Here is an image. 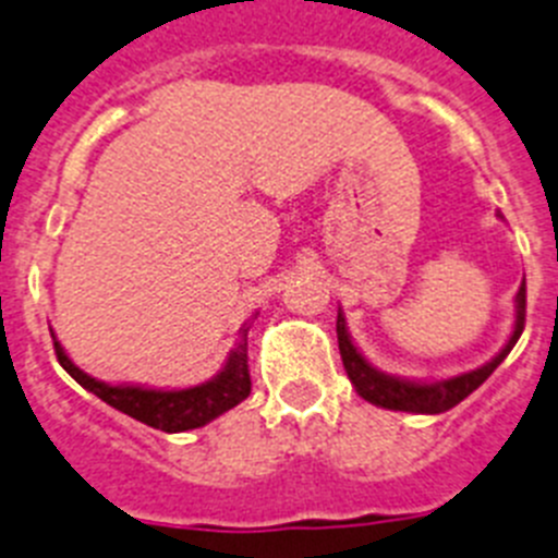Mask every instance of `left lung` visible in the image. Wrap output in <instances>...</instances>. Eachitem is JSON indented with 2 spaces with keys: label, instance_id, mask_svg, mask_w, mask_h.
<instances>
[{
  "label": "left lung",
  "instance_id": "1",
  "mask_svg": "<svg viewBox=\"0 0 558 558\" xmlns=\"http://www.w3.org/2000/svg\"><path fill=\"white\" fill-rule=\"evenodd\" d=\"M522 328H525V283L520 286L517 292V323H513V333L506 342L497 356L492 362H486L477 371L460 373V376H452V379L433 381V385H418V381H407L396 379V376H387V373H379L376 367L367 365V360L362 356L356 348H353L351 337H348L345 317L342 312L337 314V339H339V353H342V365H345L348 379L356 387V393L365 401L376 407H385V410H401V413H447L454 404L466 399L469 393H474L483 381L497 371L502 360H506L511 348L517 345Z\"/></svg>",
  "mask_w": 558,
  "mask_h": 558
}]
</instances>
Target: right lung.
Segmentation results:
<instances>
[{
	"mask_svg": "<svg viewBox=\"0 0 558 558\" xmlns=\"http://www.w3.org/2000/svg\"><path fill=\"white\" fill-rule=\"evenodd\" d=\"M56 356L66 373L89 393L104 399L106 404L132 415L143 424L162 429V433H185L205 426L207 421L219 418L221 413L232 410L235 404L250 396V365H246V328H241V342L232 348L230 360L219 376L210 381L187 390H148V387H125V385H106V381L92 379L81 367L72 365L64 353L61 342L56 339Z\"/></svg>",
	"mask_w": 558,
	"mask_h": 558,
	"instance_id": "1",
	"label": "right lung"
}]
</instances>
